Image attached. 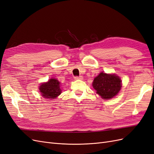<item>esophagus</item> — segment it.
<instances>
[{
  "label": "esophagus",
  "mask_w": 154,
  "mask_h": 154,
  "mask_svg": "<svg viewBox=\"0 0 154 154\" xmlns=\"http://www.w3.org/2000/svg\"><path fill=\"white\" fill-rule=\"evenodd\" d=\"M74 79L75 80H83V77L82 76H75L74 77Z\"/></svg>",
  "instance_id": "34e87169"
}]
</instances>
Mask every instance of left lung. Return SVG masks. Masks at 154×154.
Returning a JSON list of instances; mask_svg holds the SVG:
<instances>
[{"label":"left lung","mask_w":154,"mask_h":154,"mask_svg":"<svg viewBox=\"0 0 154 154\" xmlns=\"http://www.w3.org/2000/svg\"><path fill=\"white\" fill-rule=\"evenodd\" d=\"M93 88L102 98H112L118 94L122 88V81L115 74L101 72L94 78L92 83Z\"/></svg>","instance_id":"1"}]
</instances>
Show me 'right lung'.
I'll return each mask as SVG.
<instances>
[{
    "mask_svg": "<svg viewBox=\"0 0 154 154\" xmlns=\"http://www.w3.org/2000/svg\"><path fill=\"white\" fill-rule=\"evenodd\" d=\"M42 95L45 98L54 99L61 94L60 82L54 78L50 79L47 82L42 83L39 88Z\"/></svg>",
    "mask_w": 154,
    "mask_h": 154,
    "instance_id": "obj_1",
    "label": "right lung"
}]
</instances>
